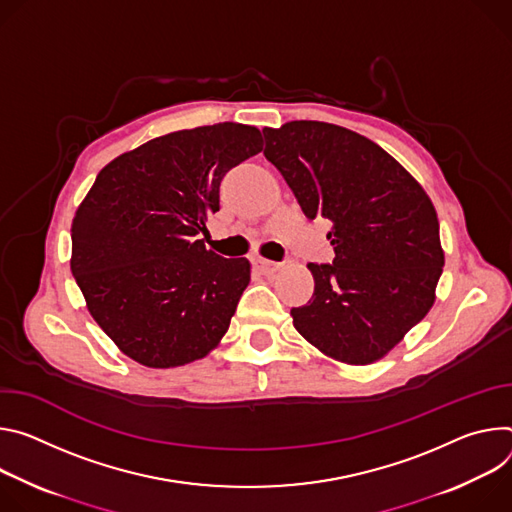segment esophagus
Here are the masks:
<instances>
[{
  "mask_svg": "<svg viewBox=\"0 0 512 512\" xmlns=\"http://www.w3.org/2000/svg\"><path fill=\"white\" fill-rule=\"evenodd\" d=\"M252 264L262 274H272V272H276L280 268L278 262H272V260H266V258H252Z\"/></svg>",
  "mask_w": 512,
  "mask_h": 512,
  "instance_id": "34e87169",
  "label": "esophagus"
}]
</instances>
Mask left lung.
Returning <instances> with one entry per match:
<instances>
[{
    "label": "left lung",
    "mask_w": 512,
    "mask_h": 512,
    "mask_svg": "<svg viewBox=\"0 0 512 512\" xmlns=\"http://www.w3.org/2000/svg\"><path fill=\"white\" fill-rule=\"evenodd\" d=\"M264 156L309 219H329L333 264H307L315 293L295 329L346 364L384 358L435 303L439 221L423 187L372 140L325 122L264 128Z\"/></svg>",
    "instance_id": "obj_1"
}]
</instances>
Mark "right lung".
<instances>
[{
	"mask_svg": "<svg viewBox=\"0 0 512 512\" xmlns=\"http://www.w3.org/2000/svg\"><path fill=\"white\" fill-rule=\"evenodd\" d=\"M260 150L258 128L223 122L154 138L101 168L73 217L71 272L128 358L175 368L221 342L250 262L217 256L199 234L227 170Z\"/></svg>",
	"mask_w": 512,
	"mask_h": 512,
	"instance_id": "right-lung-1",
	"label": "right lung"
}]
</instances>
